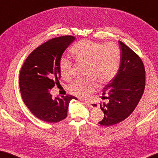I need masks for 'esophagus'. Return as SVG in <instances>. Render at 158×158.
Here are the masks:
<instances>
[{"label": "esophagus", "instance_id": "obj_1", "mask_svg": "<svg viewBox=\"0 0 158 158\" xmlns=\"http://www.w3.org/2000/svg\"><path fill=\"white\" fill-rule=\"evenodd\" d=\"M83 102H85V105H88L89 106H90V107H91V108H95V106L93 105V104H92L91 102H90L85 101V100H83Z\"/></svg>", "mask_w": 158, "mask_h": 158}]
</instances>
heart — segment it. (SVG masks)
<instances>
[{
	"label": "heart",
	"instance_id": "obj_1",
	"mask_svg": "<svg viewBox=\"0 0 158 158\" xmlns=\"http://www.w3.org/2000/svg\"><path fill=\"white\" fill-rule=\"evenodd\" d=\"M71 55L77 63L86 66L84 79L76 80L69 85V90L80 97H86L100 84L110 82L118 72L121 51L114 42L102 43L84 40L74 44ZM73 63L68 57L60 60L59 69L64 78L71 76Z\"/></svg>",
	"mask_w": 158,
	"mask_h": 158
}]
</instances>
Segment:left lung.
Returning <instances> with one entry per match:
<instances>
[{"label":"left lung","mask_w":158,"mask_h":158,"mask_svg":"<svg viewBox=\"0 0 158 158\" xmlns=\"http://www.w3.org/2000/svg\"><path fill=\"white\" fill-rule=\"evenodd\" d=\"M121 63L116 77L103 89L100 104L105 114L99 124L110 126L124 121L137 106L145 89V68L141 58L120 41Z\"/></svg>","instance_id":"left-lung-1"}]
</instances>
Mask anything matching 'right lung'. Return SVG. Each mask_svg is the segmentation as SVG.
Returning <instances> with one entry per match:
<instances>
[{"label":"right lung","mask_w":158,"mask_h":158,"mask_svg":"<svg viewBox=\"0 0 158 158\" xmlns=\"http://www.w3.org/2000/svg\"><path fill=\"white\" fill-rule=\"evenodd\" d=\"M75 37L52 38L33 50L26 58L19 74L21 98L35 116L47 123H57L67 117L70 100L68 95L53 98L49 90L59 84V63L63 52Z\"/></svg>","instance_id":"right-lung-1"}]
</instances>
